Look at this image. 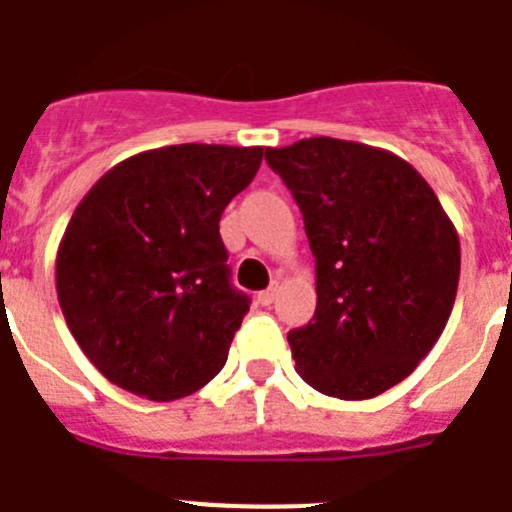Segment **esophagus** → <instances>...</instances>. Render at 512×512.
Listing matches in <instances>:
<instances>
[{
    "label": "esophagus",
    "instance_id": "1",
    "mask_svg": "<svg viewBox=\"0 0 512 512\" xmlns=\"http://www.w3.org/2000/svg\"><path fill=\"white\" fill-rule=\"evenodd\" d=\"M274 299H276V287H271V289H266V292H259L256 302H259L261 307H269V304L274 302Z\"/></svg>",
    "mask_w": 512,
    "mask_h": 512
}]
</instances>
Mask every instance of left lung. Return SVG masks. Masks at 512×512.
Returning a JSON list of instances; mask_svg holds the SVG:
<instances>
[{
    "instance_id": "1",
    "label": "left lung",
    "mask_w": 512,
    "mask_h": 512,
    "mask_svg": "<svg viewBox=\"0 0 512 512\" xmlns=\"http://www.w3.org/2000/svg\"><path fill=\"white\" fill-rule=\"evenodd\" d=\"M304 218L317 309L287 335L297 373L363 401L414 373L452 314L459 238L429 182L396 154L332 137L266 149Z\"/></svg>"
}]
</instances>
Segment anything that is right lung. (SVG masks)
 <instances>
[{"mask_svg": "<svg viewBox=\"0 0 512 512\" xmlns=\"http://www.w3.org/2000/svg\"><path fill=\"white\" fill-rule=\"evenodd\" d=\"M264 147L175 144L109 170L75 208L55 261L63 317L111 383L152 401L203 388L251 299L218 223Z\"/></svg>", "mask_w": 512, "mask_h": 512, "instance_id": "obj_1", "label": "right lung"}]
</instances>
